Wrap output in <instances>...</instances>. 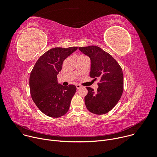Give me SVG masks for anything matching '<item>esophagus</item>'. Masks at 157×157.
Segmentation results:
<instances>
[{
	"mask_svg": "<svg viewBox=\"0 0 157 157\" xmlns=\"http://www.w3.org/2000/svg\"><path fill=\"white\" fill-rule=\"evenodd\" d=\"M76 86L77 89H80V88L82 87L80 84H76Z\"/></svg>",
	"mask_w": 157,
	"mask_h": 157,
	"instance_id": "1",
	"label": "esophagus"
}]
</instances>
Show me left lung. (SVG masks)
<instances>
[{
    "label": "left lung",
    "instance_id": "1",
    "mask_svg": "<svg viewBox=\"0 0 157 157\" xmlns=\"http://www.w3.org/2000/svg\"><path fill=\"white\" fill-rule=\"evenodd\" d=\"M79 50L91 59L90 77L100 79L94 91L86 87V106L91 113L102 115L113 109L120 100L124 90L123 72L119 64L110 54L97 46L79 47Z\"/></svg>",
    "mask_w": 157,
    "mask_h": 157
}]
</instances>
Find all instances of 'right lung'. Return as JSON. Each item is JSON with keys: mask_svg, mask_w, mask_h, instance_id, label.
Returning <instances> with one entry per match:
<instances>
[{"mask_svg": "<svg viewBox=\"0 0 157 157\" xmlns=\"http://www.w3.org/2000/svg\"><path fill=\"white\" fill-rule=\"evenodd\" d=\"M78 47L53 48L42 55L36 62L29 79L32 98L42 113L57 118L68 111L76 87L58 83L57 75L61 70L63 61Z\"/></svg>", "mask_w": 157, "mask_h": 157, "instance_id": "1", "label": "right lung"}]
</instances>
